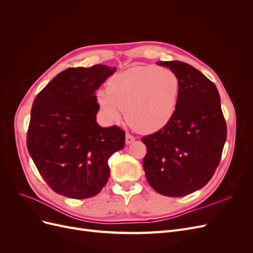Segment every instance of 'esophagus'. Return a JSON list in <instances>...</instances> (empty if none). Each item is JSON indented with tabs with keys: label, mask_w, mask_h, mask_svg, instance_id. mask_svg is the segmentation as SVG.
I'll return each instance as SVG.
<instances>
[{
	"label": "esophagus",
	"mask_w": 253,
	"mask_h": 253,
	"mask_svg": "<svg viewBox=\"0 0 253 253\" xmlns=\"http://www.w3.org/2000/svg\"><path fill=\"white\" fill-rule=\"evenodd\" d=\"M135 140V137L133 135H131L129 133L126 134V144H131L132 142H134Z\"/></svg>",
	"instance_id": "obj_1"
}]
</instances>
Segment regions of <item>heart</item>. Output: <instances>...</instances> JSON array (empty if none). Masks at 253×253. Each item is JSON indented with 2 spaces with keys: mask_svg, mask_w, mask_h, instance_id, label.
Listing matches in <instances>:
<instances>
[{
  "mask_svg": "<svg viewBox=\"0 0 253 253\" xmlns=\"http://www.w3.org/2000/svg\"><path fill=\"white\" fill-rule=\"evenodd\" d=\"M179 96V79L173 71L156 65L127 68L113 76L109 87L97 90L104 117L119 121L126 111L127 124L142 133L163 128L173 118Z\"/></svg>",
  "mask_w": 253,
  "mask_h": 253,
  "instance_id": "b5f03b06",
  "label": "heart"
}]
</instances>
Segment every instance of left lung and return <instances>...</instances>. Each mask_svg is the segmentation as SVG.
<instances>
[{
    "label": "left lung",
    "instance_id": "left-lung-1",
    "mask_svg": "<svg viewBox=\"0 0 253 253\" xmlns=\"http://www.w3.org/2000/svg\"><path fill=\"white\" fill-rule=\"evenodd\" d=\"M179 79L173 118L158 132L142 137L147 147L142 166L158 193L180 197L206 186L220 162L227 126L215 84L181 61L157 62Z\"/></svg>",
    "mask_w": 253,
    "mask_h": 253
}]
</instances>
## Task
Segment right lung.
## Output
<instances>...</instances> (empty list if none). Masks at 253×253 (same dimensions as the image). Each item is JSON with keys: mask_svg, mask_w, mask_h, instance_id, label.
<instances>
[{"mask_svg": "<svg viewBox=\"0 0 253 253\" xmlns=\"http://www.w3.org/2000/svg\"><path fill=\"white\" fill-rule=\"evenodd\" d=\"M116 67L97 64L61 72L35 98L27 149L56 193L75 200L97 195L108 182L109 158L126 144L117 126L101 127L96 90Z\"/></svg>", "mask_w": 253, "mask_h": 253, "instance_id": "add662e5", "label": "right lung"}]
</instances>
